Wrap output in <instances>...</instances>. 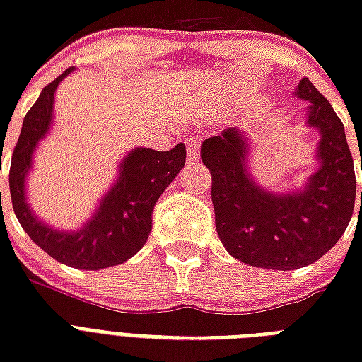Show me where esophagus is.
Returning a JSON list of instances; mask_svg holds the SVG:
<instances>
[{"instance_id": "obj_1", "label": "esophagus", "mask_w": 362, "mask_h": 362, "mask_svg": "<svg viewBox=\"0 0 362 362\" xmlns=\"http://www.w3.org/2000/svg\"><path fill=\"white\" fill-rule=\"evenodd\" d=\"M186 148H187V158L197 159V156H199V141H197V139H187Z\"/></svg>"}]
</instances>
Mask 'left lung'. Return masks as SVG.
<instances>
[{
    "mask_svg": "<svg viewBox=\"0 0 362 362\" xmlns=\"http://www.w3.org/2000/svg\"><path fill=\"white\" fill-rule=\"evenodd\" d=\"M295 93L310 101L308 125L321 136V167L300 192L276 195L247 176V142L240 131L226 129L201 144V159L212 175L218 237L233 257L261 269L314 263L340 240L354 216L357 184L342 120L306 76Z\"/></svg>",
    "mask_w": 362,
    "mask_h": 362,
    "instance_id": "1",
    "label": "left lung"
}]
</instances>
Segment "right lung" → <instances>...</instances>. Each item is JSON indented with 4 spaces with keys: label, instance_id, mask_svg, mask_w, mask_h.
<instances>
[{
    "label": "right lung",
    "instance_id": "obj_1",
    "mask_svg": "<svg viewBox=\"0 0 362 362\" xmlns=\"http://www.w3.org/2000/svg\"><path fill=\"white\" fill-rule=\"evenodd\" d=\"M71 71H64L42 88L35 105L28 110L11 159L8 189L14 214L37 246L59 263L99 270L124 263L144 246L152 231L153 204L186 165V146L180 142L167 152L150 148L131 150L122 163L116 184L81 231L59 233L41 223L25 204V175L37 142L47 135L52 122L54 92Z\"/></svg>",
    "mask_w": 362,
    "mask_h": 362
}]
</instances>
